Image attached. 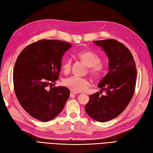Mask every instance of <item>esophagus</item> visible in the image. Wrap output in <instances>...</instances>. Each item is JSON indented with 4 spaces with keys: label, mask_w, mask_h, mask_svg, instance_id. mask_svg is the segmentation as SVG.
<instances>
[{
    "label": "esophagus",
    "mask_w": 153,
    "mask_h": 153,
    "mask_svg": "<svg viewBox=\"0 0 153 153\" xmlns=\"http://www.w3.org/2000/svg\"><path fill=\"white\" fill-rule=\"evenodd\" d=\"M70 94H71V95H75V94H77V93L75 92V91H70Z\"/></svg>",
    "instance_id": "esophagus-1"
}]
</instances>
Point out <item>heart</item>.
I'll return each mask as SVG.
<instances>
[{
  "label": "heart",
  "mask_w": 153,
  "mask_h": 153,
  "mask_svg": "<svg viewBox=\"0 0 153 153\" xmlns=\"http://www.w3.org/2000/svg\"><path fill=\"white\" fill-rule=\"evenodd\" d=\"M78 56L89 68V73L94 77H100L105 71V65L100 62V57L95 53L89 51H83L78 53ZM71 67V59L68 58L62 63L63 71L68 73ZM64 84L69 89L75 92H82L85 91L89 86V82L88 79L78 76H71L65 78Z\"/></svg>",
  "instance_id": "b5f03b06"
}]
</instances>
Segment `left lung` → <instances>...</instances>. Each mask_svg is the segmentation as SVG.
Masks as SVG:
<instances>
[{"instance_id":"left-lung-1","label":"left lung","mask_w":153,"mask_h":153,"mask_svg":"<svg viewBox=\"0 0 153 153\" xmlns=\"http://www.w3.org/2000/svg\"><path fill=\"white\" fill-rule=\"evenodd\" d=\"M109 60V71L98 87L105 90V96L97 92L85 106L87 114L96 121L105 122L117 117L126 109L134 93L137 68L131 53L118 40L94 41Z\"/></svg>"}]
</instances>
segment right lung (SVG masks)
Wrapping results in <instances>:
<instances>
[{
    "instance_id": "obj_1",
    "label": "right lung",
    "mask_w": 153,
    "mask_h": 153,
    "mask_svg": "<svg viewBox=\"0 0 153 153\" xmlns=\"http://www.w3.org/2000/svg\"><path fill=\"white\" fill-rule=\"evenodd\" d=\"M69 43L41 40L20 53L13 70L14 90L20 104L31 117L42 122L55 118L70 95L66 87H48L58 80L61 62Z\"/></svg>"
}]
</instances>
